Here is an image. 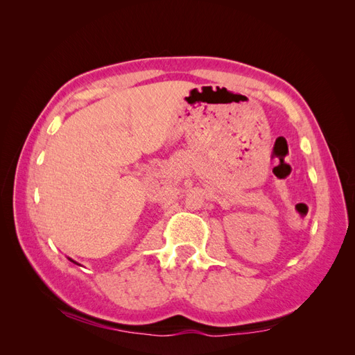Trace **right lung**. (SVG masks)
<instances>
[{"instance_id":"1","label":"right lung","mask_w":355,"mask_h":355,"mask_svg":"<svg viewBox=\"0 0 355 355\" xmlns=\"http://www.w3.org/2000/svg\"><path fill=\"white\" fill-rule=\"evenodd\" d=\"M69 261H71V262H73V261H72V259H69ZM73 263H77V262H73ZM77 265H78V263H77Z\"/></svg>"}]
</instances>
